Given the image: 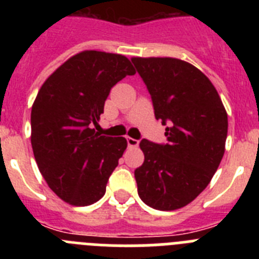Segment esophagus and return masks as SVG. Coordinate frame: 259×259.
Listing matches in <instances>:
<instances>
[{
    "mask_svg": "<svg viewBox=\"0 0 259 259\" xmlns=\"http://www.w3.org/2000/svg\"><path fill=\"white\" fill-rule=\"evenodd\" d=\"M127 144L130 148H137V146H139V140L132 139V137H127Z\"/></svg>",
    "mask_w": 259,
    "mask_h": 259,
    "instance_id": "34e87169",
    "label": "esophagus"
}]
</instances>
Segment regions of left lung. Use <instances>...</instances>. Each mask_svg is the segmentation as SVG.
Listing matches in <instances>:
<instances>
[{"label":"left lung","mask_w":259,"mask_h":259,"mask_svg":"<svg viewBox=\"0 0 259 259\" xmlns=\"http://www.w3.org/2000/svg\"><path fill=\"white\" fill-rule=\"evenodd\" d=\"M152 96L155 118L166 125L167 144L141 140L144 163L135 170L137 192L162 211L188 205L206 188L224 154L227 111L209 77L170 57H134Z\"/></svg>","instance_id":"1"}]
</instances>
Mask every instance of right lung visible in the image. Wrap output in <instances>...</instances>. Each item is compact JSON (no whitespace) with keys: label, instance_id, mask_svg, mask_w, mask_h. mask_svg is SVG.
<instances>
[{"label":"right lung","instance_id":"add662e5","mask_svg":"<svg viewBox=\"0 0 259 259\" xmlns=\"http://www.w3.org/2000/svg\"><path fill=\"white\" fill-rule=\"evenodd\" d=\"M135 74L122 54L84 50L41 85L31 111L32 149L42 178L65 202L87 206L104 197L127 140L101 136L95 127L110 89Z\"/></svg>","mask_w":259,"mask_h":259}]
</instances>
